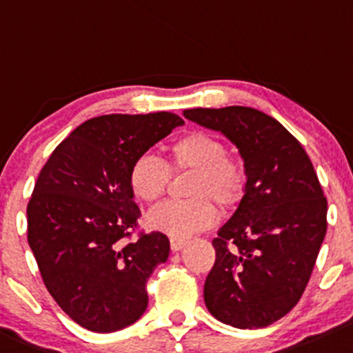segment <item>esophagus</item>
<instances>
[{
    "label": "esophagus",
    "mask_w": 353,
    "mask_h": 353,
    "mask_svg": "<svg viewBox=\"0 0 353 353\" xmlns=\"http://www.w3.org/2000/svg\"><path fill=\"white\" fill-rule=\"evenodd\" d=\"M170 245H172L173 252H178V250H181L185 245H187V240H185V239H172V240H170Z\"/></svg>",
    "instance_id": "34e87169"
}]
</instances>
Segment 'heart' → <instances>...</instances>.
I'll list each match as a JSON object with an SVG mask.
<instances>
[{"label": "heart", "mask_w": 353, "mask_h": 353, "mask_svg": "<svg viewBox=\"0 0 353 353\" xmlns=\"http://www.w3.org/2000/svg\"><path fill=\"white\" fill-rule=\"evenodd\" d=\"M170 172H193L188 183L192 200L166 201L148 213V223L173 239H187L212 227L216 220L215 201L221 210L240 203L247 190V166L227 152V145L215 134L190 132L173 141L168 161L143 153L133 160L128 181L133 193L146 203H155L170 185Z\"/></svg>", "instance_id": "1"}]
</instances>
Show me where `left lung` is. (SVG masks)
I'll use <instances>...</instances> for the list:
<instances>
[{
    "label": "left lung",
    "mask_w": 353,
    "mask_h": 353,
    "mask_svg": "<svg viewBox=\"0 0 353 353\" xmlns=\"http://www.w3.org/2000/svg\"><path fill=\"white\" fill-rule=\"evenodd\" d=\"M240 150L247 190L213 239L205 282L210 314L236 328H262L302 296L327 232V198L300 141L275 118L248 106L185 110Z\"/></svg>",
    "instance_id": "1"
}]
</instances>
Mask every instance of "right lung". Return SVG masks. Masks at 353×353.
<instances>
[{
    "label": "right lung",
    "instance_id": "1",
    "mask_svg": "<svg viewBox=\"0 0 353 353\" xmlns=\"http://www.w3.org/2000/svg\"><path fill=\"white\" fill-rule=\"evenodd\" d=\"M183 120L175 113L103 114L78 126L51 153L28 201V243L61 310L108 334L137 322L146 282L170 253L161 232H138L128 172Z\"/></svg>",
    "mask_w": 353,
    "mask_h": 353
}]
</instances>
